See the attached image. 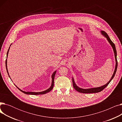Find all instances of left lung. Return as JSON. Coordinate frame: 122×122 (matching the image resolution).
<instances>
[{
    "instance_id": "left-lung-1",
    "label": "left lung",
    "mask_w": 122,
    "mask_h": 122,
    "mask_svg": "<svg viewBox=\"0 0 122 122\" xmlns=\"http://www.w3.org/2000/svg\"><path fill=\"white\" fill-rule=\"evenodd\" d=\"M102 35H103L106 38L107 41H108V42L110 43V44H111V46H112L113 49V51L114 52V54H115V60H116V66H115V69L114 70V73L112 76V77L111 78V79L110 80V81H109L107 84L103 86H101L98 87H95V88H88V89H83V88H81L79 87H78L77 86H76L75 84V82L74 81V79L73 78H72V81H73V86L74 88L76 89V90L80 92V93H97V92H100L101 91H103V89L109 85V84L110 82V81H112V80L113 79V78L114 77V76L115 75V74H116V71H117V66H118V62H117V51H116V47H115V46L114 43L112 41L110 40V38L109 37L108 35H107V34L106 33L105 31H101Z\"/></svg>"
}]
</instances>
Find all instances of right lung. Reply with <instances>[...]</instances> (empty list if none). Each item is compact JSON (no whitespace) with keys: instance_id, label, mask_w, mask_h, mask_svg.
Here are the masks:
<instances>
[{"instance_id":"right-lung-1","label":"right lung","mask_w":122,"mask_h":122,"mask_svg":"<svg viewBox=\"0 0 122 122\" xmlns=\"http://www.w3.org/2000/svg\"><path fill=\"white\" fill-rule=\"evenodd\" d=\"M9 48L8 49V50L7 51V56H8V52H9ZM5 64H6V70H7V73L9 75V74H8V70H7V60H6V61H5ZM56 71H55L52 75V84H51V86L47 89H46V90L44 91H43V92H24V91H22L21 89H19L17 86V87L20 90L21 92H22L26 94H30V95H40V94H46V93H48L49 92H50L51 90H52V88H53V86H54V77H55V74H56ZM9 76L10 77V76L9 75Z\"/></svg>"}]
</instances>
